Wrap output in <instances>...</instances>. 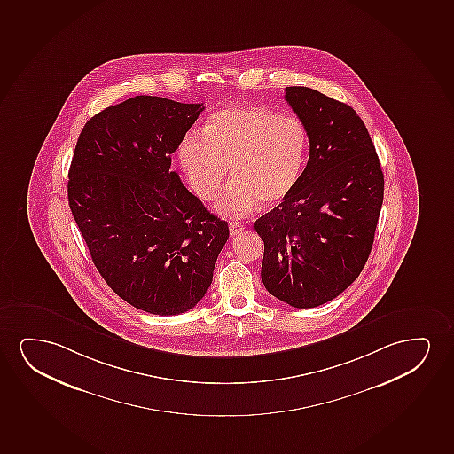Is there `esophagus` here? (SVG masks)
Segmentation results:
<instances>
[{
  "instance_id": "34e87169",
  "label": "esophagus",
  "mask_w": 454,
  "mask_h": 454,
  "mask_svg": "<svg viewBox=\"0 0 454 454\" xmlns=\"http://www.w3.org/2000/svg\"><path fill=\"white\" fill-rule=\"evenodd\" d=\"M245 230V226L242 223H239V222H231L230 223V232L231 237H236L237 234H240L242 231Z\"/></svg>"
}]
</instances>
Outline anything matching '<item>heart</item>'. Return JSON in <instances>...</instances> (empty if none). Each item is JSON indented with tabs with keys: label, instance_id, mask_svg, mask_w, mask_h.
Returning a JSON list of instances; mask_svg holds the SVG:
<instances>
[{
	"label": "heart",
	"instance_id": "1",
	"mask_svg": "<svg viewBox=\"0 0 454 454\" xmlns=\"http://www.w3.org/2000/svg\"><path fill=\"white\" fill-rule=\"evenodd\" d=\"M301 120L259 106H228L212 115L207 132L183 137L178 159L195 194L212 200L230 176L236 182L217 203L226 215H247L259 203L274 207L288 200L308 155Z\"/></svg>",
	"mask_w": 454,
	"mask_h": 454
}]
</instances>
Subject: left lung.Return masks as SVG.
I'll return each mask as SVG.
<instances>
[{
  "mask_svg": "<svg viewBox=\"0 0 454 454\" xmlns=\"http://www.w3.org/2000/svg\"><path fill=\"white\" fill-rule=\"evenodd\" d=\"M285 100L307 128L309 159L288 200L255 222L265 243L262 280L289 307L333 301L372 253L383 201L376 147L353 107L291 86Z\"/></svg>",
  "mask_w": 454,
  "mask_h": 454,
  "instance_id": "left-lung-1",
  "label": "left lung"
}]
</instances>
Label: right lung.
Returning <instances> with one entry per match:
<instances>
[{
  "mask_svg": "<svg viewBox=\"0 0 454 454\" xmlns=\"http://www.w3.org/2000/svg\"><path fill=\"white\" fill-rule=\"evenodd\" d=\"M205 109L137 95L84 124L67 199L95 268L115 294L160 316L194 308L211 286L228 223L171 171V153Z\"/></svg>",
  "mask_w": 454,
  "mask_h": 454,
  "instance_id": "obj_1",
  "label": "right lung"
}]
</instances>
